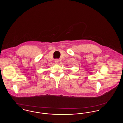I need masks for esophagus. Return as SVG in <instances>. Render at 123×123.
Segmentation results:
<instances>
[{
    "label": "esophagus",
    "mask_w": 123,
    "mask_h": 123,
    "mask_svg": "<svg viewBox=\"0 0 123 123\" xmlns=\"http://www.w3.org/2000/svg\"><path fill=\"white\" fill-rule=\"evenodd\" d=\"M54 61H55V63L56 64H58L59 62V59H55V60H54Z\"/></svg>",
    "instance_id": "obj_1"
}]
</instances>
